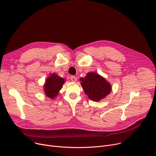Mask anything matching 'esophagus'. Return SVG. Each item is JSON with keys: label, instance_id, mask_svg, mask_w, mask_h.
<instances>
[{"label": "esophagus", "instance_id": "1", "mask_svg": "<svg viewBox=\"0 0 156 156\" xmlns=\"http://www.w3.org/2000/svg\"><path fill=\"white\" fill-rule=\"evenodd\" d=\"M70 80L73 82H76L77 81V78L74 76H70Z\"/></svg>", "mask_w": 156, "mask_h": 156}]
</instances>
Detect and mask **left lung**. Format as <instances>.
<instances>
[{"mask_svg": "<svg viewBox=\"0 0 156 156\" xmlns=\"http://www.w3.org/2000/svg\"><path fill=\"white\" fill-rule=\"evenodd\" d=\"M80 83L85 94L94 101L104 98L111 91V86L105 79L95 73H89L86 77L81 78Z\"/></svg>", "mask_w": 156, "mask_h": 156, "instance_id": "1", "label": "left lung"}]
</instances>
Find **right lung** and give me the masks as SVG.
I'll use <instances>...</instances> for the list:
<instances>
[{
  "instance_id": "add662e5",
  "label": "right lung",
  "mask_w": 156,
  "mask_h": 156,
  "mask_svg": "<svg viewBox=\"0 0 156 156\" xmlns=\"http://www.w3.org/2000/svg\"><path fill=\"white\" fill-rule=\"evenodd\" d=\"M64 83V79L57 75L53 74L46 80L44 85L45 93L47 97L54 98L57 96L58 91L61 90Z\"/></svg>"
}]
</instances>
